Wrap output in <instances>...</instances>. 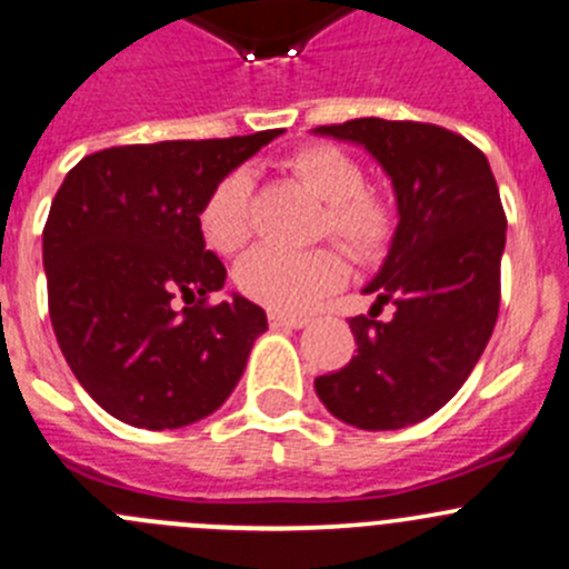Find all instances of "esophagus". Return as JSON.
I'll return each instance as SVG.
<instances>
[{"mask_svg":"<svg viewBox=\"0 0 569 569\" xmlns=\"http://www.w3.org/2000/svg\"><path fill=\"white\" fill-rule=\"evenodd\" d=\"M273 328H303L309 323L307 315H284V312H268Z\"/></svg>","mask_w":569,"mask_h":569,"instance_id":"esophagus-1","label":"esophagus"}]
</instances>
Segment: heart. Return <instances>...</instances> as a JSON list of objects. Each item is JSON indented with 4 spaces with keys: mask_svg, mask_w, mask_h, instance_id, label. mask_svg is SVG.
Instances as JSON below:
<instances>
[{
    "mask_svg": "<svg viewBox=\"0 0 569 569\" xmlns=\"http://www.w3.org/2000/svg\"><path fill=\"white\" fill-rule=\"evenodd\" d=\"M298 183L326 202L320 232L337 238L359 260H372L395 236V204L380 191L367 189L365 172L353 156L333 144H303L284 158ZM251 174L246 169L224 174L199 208V232L216 254H238L251 238ZM348 262L337 249L284 254L257 249L236 268V284L249 301L271 312H307L320 298L342 287Z\"/></svg>",
    "mask_w": 569,
    "mask_h": 569,
    "instance_id": "1",
    "label": "heart"
}]
</instances>
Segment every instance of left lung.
<instances>
[{
    "mask_svg": "<svg viewBox=\"0 0 569 569\" xmlns=\"http://www.w3.org/2000/svg\"><path fill=\"white\" fill-rule=\"evenodd\" d=\"M315 133L361 144L391 178L400 216L365 287L370 315L348 320L356 356L315 378V391L345 425L400 430L458 395L493 333L507 241L499 186L482 150L432 122L359 117ZM383 302L391 321L377 320Z\"/></svg>",
    "mask_w": 569,
    "mask_h": 569,
    "instance_id": "obj_1",
    "label": "left lung"
}]
</instances>
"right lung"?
<instances>
[{
  "instance_id": "1",
  "label": "right lung",
  "mask_w": 569,
  "mask_h": 569,
  "mask_svg": "<svg viewBox=\"0 0 569 569\" xmlns=\"http://www.w3.org/2000/svg\"><path fill=\"white\" fill-rule=\"evenodd\" d=\"M277 131L84 156L43 227L49 315L87 395L126 425L178 430L221 408L268 328L249 298L208 303L227 268L199 208Z\"/></svg>"
}]
</instances>
